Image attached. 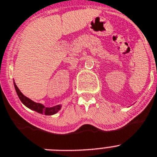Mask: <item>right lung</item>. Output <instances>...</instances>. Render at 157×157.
Instances as JSON below:
<instances>
[{"mask_svg": "<svg viewBox=\"0 0 157 157\" xmlns=\"http://www.w3.org/2000/svg\"><path fill=\"white\" fill-rule=\"evenodd\" d=\"M14 87H15L16 92L17 93V96L19 97V99L21 100L22 103L25 105L26 107H28L29 109L33 110V111L37 112L38 113H41V114H44V115H54L56 114L57 112L61 109V105H56V106H53V107H45L44 105H43L40 103H36L34 102L32 100H30L29 98H28L27 97H25V95H23V93L20 91V89H18L16 83L13 81Z\"/></svg>", "mask_w": 157, "mask_h": 157, "instance_id": "add662e5", "label": "right lung"}]
</instances>
